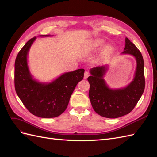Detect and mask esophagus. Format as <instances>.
Returning a JSON list of instances; mask_svg holds the SVG:
<instances>
[{
  "label": "esophagus",
  "mask_w": 157,
  "mask_h": 157,
  "mask_svg": "<svg viewBox=\"0 0 157 157\" xmlns=\"http://www.w3.org/2000/svg\"><path fill=\"white\" fill-rule=\"evenodd\" d=\"M90 73L88 72V71H85V73H84V78L86 79V78H87L89 76H90Z\"/></svg>",
  "instance_id": "esophagus-1"
}]
</instances>
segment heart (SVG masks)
<instances>
[{"label": "heart", "instance_id": "heart-1", "mask_svg": "<svg viewBox=\"0 0 157 157\" xmlns=\"http://www.w3.org/2000/svg\"><path fill=\"white\" fill-rule=\"evenodd\" d=\"M103 40L101 39H95L90 40L87 42L86 47H85V50H86L88 53H90V52H92L98 49L99 47L103 44ZM113 50V48L111 46H107L103 50V57H108L109 56H110L112 54Z\"/></svg>", "mask_w": 157, "mask_h": 157}]
</instances>
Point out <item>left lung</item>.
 Segmentation results:
<instances>
[{"instance_id":"1","label":"left lung","mask_w":157,"mask_h":157,"mask_svg":"<svg viewBox=\"0 0 157 157\" xmlns=\"http://www.w3.org/2000/svg\"><path fill=\"white\" fill-rule=\"evenodd\" d=\"M124 51L122 54L134 56L137 61L135 77L124 88L113 90L107 87L103 76L107 66L94 67L90 70L91 76L88 78L90 83L89 98L94 110L98 115L109 118H115L130 113L144 93L145 80L144 61L140 51L126 38Z\"/></svg>"}]
</instances>
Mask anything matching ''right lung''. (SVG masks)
I'll use <instances>...</instances> for the list:
<instances>
[{
  "label": "right lung",
  "mask_w": 157,
  "mask_h": 157,
  "mask_svg": "<svg viewBox=\"0 0 157 157\" xmlns=\"http://www.w3.org/2000/svg\"><path fill=\"white\" fill-rule=\"evenodd\" d=\"M50 36V35H45ZM36 36L28 40L19 52L15 61V90L23 105L33 115L54 118L67 109L71 94L84 77V69L66 73L49 84L33 79L28 69L27 56Z\"/></svg>",
  "instance_id": "right-lung-1"
}]
</instances>
